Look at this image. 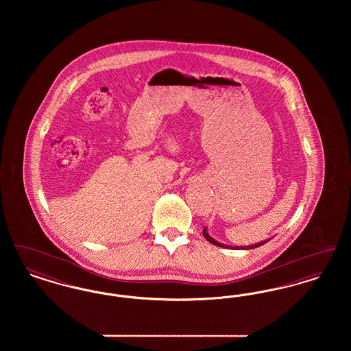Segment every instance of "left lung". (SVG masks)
Wrapping results in <instances>:
<instances>
[{
	"instance_id": "1",
	"label": "left lung",
	"mask_w": 351,
	"mask_h": 351,
	"mask_svg": "<svg viewBox=\"0 0 351 351\" xmlns=\"http://www.w3.org/2000/svg\"><path fill=\"white\" fill-rule=\"evenodd\" d=\"M202 234H204V237H205V239L208 241V242H210L212 245H215V246H218V247H226V249H234V250H251V249H255V247H259V246H262V245H265V243H267L268 241L271 239V238H268V239H265V241H262V242H259V243H254V245H250V246H228V245H223V243H219L218 241H216L215 238H212L209 233H208V230H206V228L202 230Z\"/></svg>"
}]
</instances>
